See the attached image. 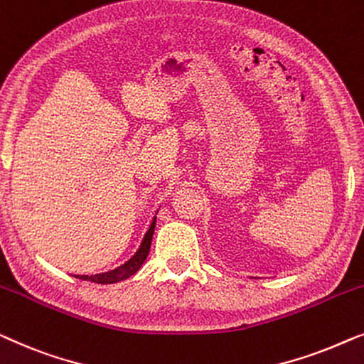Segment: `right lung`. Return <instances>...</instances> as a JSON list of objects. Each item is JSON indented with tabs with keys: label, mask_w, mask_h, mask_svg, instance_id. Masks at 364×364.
<instances>
[{
	"label": "right lung",
	"mask_w": 364,
	"mask_h": 364,
	"mask_svg": "<svg viewBox=\"0 0 364 364\" xmlns=\"http://www.w3.org/2000/svg\"><path fill=\"white\" fill-rule=\"evenodd\" d=\"M155 224H156V218L153 219L150 229H148L145 237H143L140 249L136 250L135 255H133L129 262H125L124 265H120V267H117L105 274L75 275V277L82 280H90V282H95V284H115V282H120V280L129 279L130 275L138 272V269L141 267L143 262H145V259L148 257V252H150V245H151V237H153V232H155Z\"/></svg>",
	"instance_id": "1"
}]
</instances>
